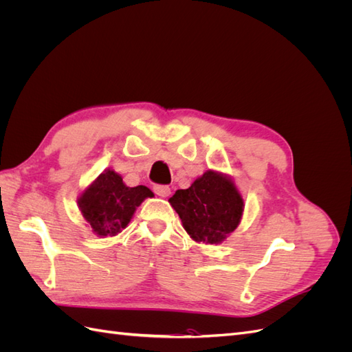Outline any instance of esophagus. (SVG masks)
I'll return each instance as SVG.
<instances>
[{
    "instance_id": "esophagus-1",
    "label": "esophagus",
    "mask_w": 352,
    "mask_h": 352,
    "mask_svg": "<svg viewBox=\"0 0 352 352\" xmlns=\"http://www.w3.org/2000/svg\"><path fill=\"white\" fill-rule=\"evenodd\" d=\"M154 192L158 195V197H168L170 195V188L167 185H155L154 186Z\"/></svg>"
}]
</instances>
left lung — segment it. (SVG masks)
<instances>
[{
  "instance_id": "8db88e82",
  "label": "left lung",
  "mask_w": 352,
  "mask_h": 352,
  "mask_svg": "<svg viewBox=\"0 0 352 352\" xmlns=\"http://www.w3.org/2000/svg\"><path fill=\"white\" fill-rule=\"evenodd\" d=\"M188 235L202 243H221L238 228L243 199L232 179L208 170L168 199Z\"/></svg>"
}]
</instances>
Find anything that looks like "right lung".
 Returning a JSON list of instances; mask_svg holds the SVG:
<instances>
[{"instance_id":"1","label":"right lung","mask_w":352,"mask_h":352,"mask_svg":"<svg viewBox=\"0 0 352 352\" xmlns=\"http://www.w3.org/2000/svg\"><path fill=\"white\" fill-rule=\"evenodd\" d=\"M154 194L144 185L129 188L114 170L104 172L83 190L78 204L95 235L114 236L124 229L136 207Z\"/></svg>"}]
</instances>
